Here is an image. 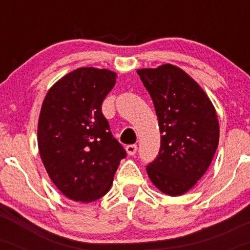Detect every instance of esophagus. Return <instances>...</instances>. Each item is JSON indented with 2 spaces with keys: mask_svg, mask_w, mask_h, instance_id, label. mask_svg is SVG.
Listing matches in <instances>:
<instances>
[{
  "mask_svg": "<svg viewBox=\"0 0 250 250\" xmlns=\"http://www.w3.org/2000/svg\"><path fill=\"white\" fill-rule=\"evenodd\" d=\"M125 151L128 155H135L137 151V146L136 145H129L125 147Z\"/></svg>",
  "mask_w": 250,
  "mask_h": 250,
  "instance_id": "esophagus-1",
  "label": "esophagus"
}]
</instances>
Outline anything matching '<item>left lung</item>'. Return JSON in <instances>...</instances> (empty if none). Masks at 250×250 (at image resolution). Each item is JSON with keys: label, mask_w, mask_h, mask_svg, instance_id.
Returning a JSON list of instances; mask_svg holds the SVG:
<instances>
[{"label": "left lung", "mask_w": 250, "mask_h": 250, "mask_svg": "<svg viewBox=\"0 0 250 250\" xmlns=\"http://www.w3.org/2000/svg\"><path fill=\"white\" fill-rule=\"evenodd\" d=\"M153 100L161 147L147 166L151 183L169 196L190 190L210 166L219 146L216 110L206 91L190 75L166 63L137 69Z\"/></svg>", "instance_id": "8db88e82"}]
</instances>
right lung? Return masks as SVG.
<instances>
[{
	"mask_svg": "<svg viewBox=\"0 0 250 250\" xmlns=\"http://www.w3.org/2000/svg\"><path fill=\"white\" fill-rule=\"evenodd\" d=\"M116 77L109 69L79 68L54 83L42 102L40 156L54 185L73 201L87 203L107 194L125 156L101 111Z\"/></svg>",
	"mask_w": 250,
	"mask_h": 250,
	"instance_id": "1",
	"label": "right lung"
}]
</instances>
